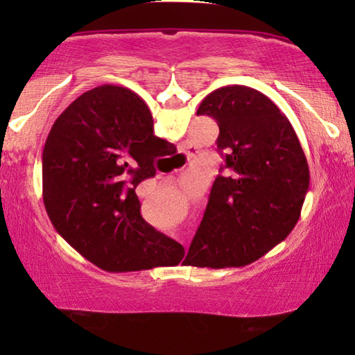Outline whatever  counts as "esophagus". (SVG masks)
<instances>
[{
    "label": "esophagus",
    "instance_id": "obj_1",
    "mask_svg": "<svg viewBox=\"0 0 355 355\" xmlns=\"http://www.w3.org/2000/svg\"><path fill=\"white\" fill-rule=\"evenodd\" d=\"M189 157L193 158V157H196V153H193V152H189Z\"/></svg>",
    "mask_w": 355,
    "mask_h": 355
}]
</instances>
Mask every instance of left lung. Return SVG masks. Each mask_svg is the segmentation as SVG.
I'll use <instances>...</instances> for the list:
<instances>
[{
  "mask_svg": "<svg viewBox=\"0 0 355 355\" xmlns=\"http://www.w3.org/2000/svg\"><path fill=\"white\" fill-rule=\"evenodd\" d=\"M197 114L218 123L216 145L230 171L213 182L189 247V263L244 266L294 230L310 184L307 159L289 119L250 87L216 89L203 98Z\"/></svg>",
  "mask_w": 355,
  "mask_h": 355,
  "instance_id": "left-lung-1",
  "label": "left lung"
}]
</instances>
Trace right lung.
Wrapping results in <instances>:
<instances>
[{"instance_id": "right-lung-1", "label": "right lung", "mask_w": 355, "mask_h": 355, "mask_svg": "<svg viewBox=\"0 0 355 355\" xmlns=\"http://www.w3.org/2000/svg\"><path fill=\"white\" fill-rule=\"evenodd\" d=\"M174 145L148 106L119 85L95 87L55 121L42 153L43 203L62 239L110 273L178 265L184 247L140 215L135 187Z\"/></svg>"}]
</instances>
